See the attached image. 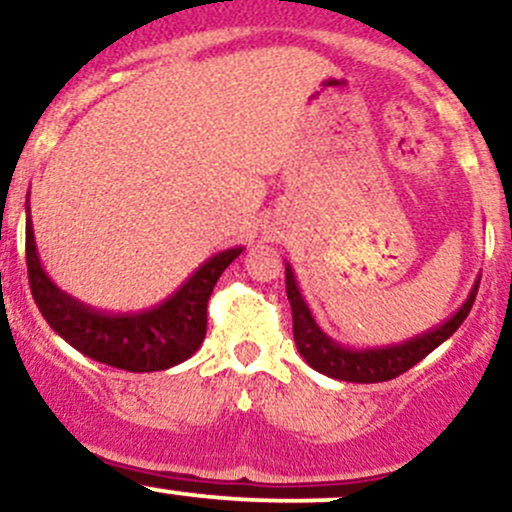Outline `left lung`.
I'll return each mask as SVG.
<instances>
[{
	"label": "left lung",
	"mask_w": 512,
	"mask_h": 512,
	"mask_svg": "<svg viewBox=\"0 0 512 512\" xmlns=\"http://www.w3.org/2000/svg\"><path fill=\"white\" fill-rule=\"evenodd\" d=\"M479 283L481 275L474 280L472 292H469L462 307L450 319L442 321L440 326H433V329L418 333L413 338H406L401 343H392V346L346 348L343 343L333 341L331 336H326L321 331V326L314 321L312 312H309L307 302H304L295 271H292L290 263H285V290L292 307V333H295V343L300 355L307 360L309 367H314L321 375L333 377V380L360 384L394 380V377L411 370L416 363H421L440 343H445L462 326V321L467 319L469 309H472L476 300Z\"/></svg>",
	"instance_id": "left-lung-1"
}]
</instances>
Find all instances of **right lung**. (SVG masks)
<instances>
[{
    "instance_id": "1",
    "label": "right lung",
    "mask_w": 512,
    "mask_h": 512,
    "mask_svg": "<svg viewBox=\"0 0 512 512\" xmlns=\"http://www.w3.org/2000/svg\"><path fill=\"white\" fill-rule=\"evenodd\" d=\"M26 200V266L31 295L57 336L96 363L128 372H157L183 363L200 348L208 329V300L241 246L210 256L162 304L142 312L113 314L89 307L60 290L40 266Z\"/></svg>"
}]
</instances>
